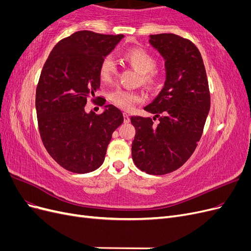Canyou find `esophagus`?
<instances>
[{
	"instance_id": "34e87169",
	"label": "esophagus",
	"mask_w": 251,
	"mask_h": 251,
	"mask_svg": "<svg viewBox=\"0 0 251 251\" xmlns=\"http://www.w3.org/2000/svg\"><path fill=\"white\" fill-rule=\"evenodd\" d=\"M124 123L125 124L130 123V116H128L126 113H124Z\"/></svg>"
}]
</instances>
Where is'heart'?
<instances>
[{"mask_svg": "<svg viewBox=\"0 0 251 251\" xmlns=\"http://www.w3.org/2000/svg\"><path fill=\"white\" fill-rule=\"evenodd\" d=\"M125 58L136 71L140 73L139 81L150 87L155 85L159 78V74L154 69L156 59L151 53L141 48H132L125 53ZM116 73L117 67L115 60L112 56H105L100 66V79L104 82H110L116 76ZM109 98L118 108L126 111L133 109L136 103L143 100V96L139 92L123 89L114 90Z\"/></svg>", "mask_w": 251, "mask_h": 251, "instance_id": "obj_1", "label": "heart"}]
</instances>
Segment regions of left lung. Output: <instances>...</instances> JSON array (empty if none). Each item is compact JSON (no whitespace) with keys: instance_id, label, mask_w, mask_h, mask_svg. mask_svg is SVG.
<instances>
[{"instance_id":"8db88e82","label":"left lung","mask_w":251,"mask_h":251,"mask_svg":"<svg viewBox=\"0 0 251 251\" xmlns=\"http://www.w3.org/2000/svg\"><path fill=\"white\" fill-rule=\"evenodd\" d=\"M150 44L165 60L163 89L144 110L155 117L132 116L135 165L150 175L178 170L201 138L210 108L206 71L200 52L189 40L173 33L150 35ZM159 118L155 126L153 120Z\"/></svg>"}]
</instances>
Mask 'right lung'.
I'll return each mask as SVG.
<instances>
[{"mask_svg":"<svg viewBox=\"0 0 251 251\" xmlns=\"http://www.w3.org/2000/svg\"><path fill=\"white\" fill-rule=\"evenodd\" d=\"M123 37L77 31L55 45L43 67L35 93L39 131L49 155L67 171L86 174L100 168L113 132L124 123L113 104L98 115L85 111L100 86L101 60Z\"/></svg>","mask_w":251,"mask_h":251,"instance_id":"add662e5","label":"right lung"}]
</instances>
